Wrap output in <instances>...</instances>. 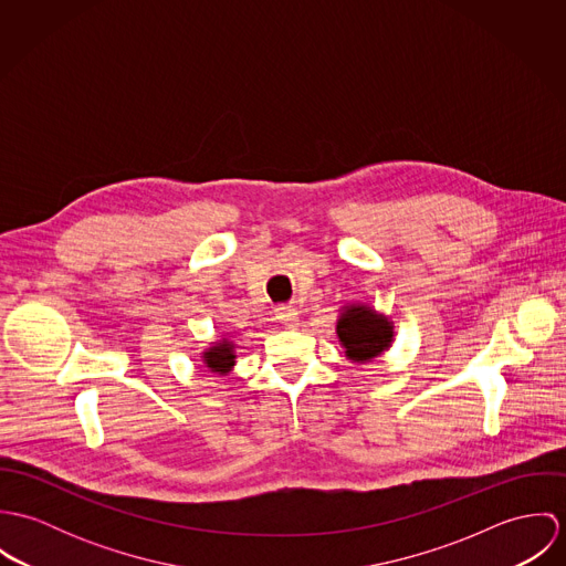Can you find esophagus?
<instances>
[{"instance_id":"1","label":"esophagus","mask_w":566,"mask_h":566,"mask_svg":"<svg viewBox=\"0 0 566 566\" xmlns=\"http://www.w3.org/2000/svg\"><path fill=\"white\" fill-rule=\"evenodd\" d=\"M276 318H279V323L285 324V326H294L298 323V312L294 307L283 305V307H276Z\"/></svg>"}]
</instances>
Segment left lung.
<instances>
[{"mask_svg": "<svg viewBox=\"0 0 566 566\" xmlns=\"http://www.w3.org/2000/svg\"><path fill=\"white\" fill-rule=\"evenodd\" d=\"M392 335V323L364 305L346 307L337 321V337L346 348V357L357 364L381 355L390 346Z\"/></svg>", "mask_w": 566, "mask_h": 566, "instance_id": "left-lung-1", "label": "left lung"}]
</instances>
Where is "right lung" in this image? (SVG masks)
<instances>
[{"instance_id":"right-lung-1","label":"right lung","mask_w":566,"mask_h":566,"mask_svg":"<svg viewBox=\"0 0 566 566\" xmlns=\"http://www.w3.org/2000/svg\"><path fill=\"white\" fill-rule=\"evenodd\" d=\"M205 364H207V368L211 373H218V375L231 373V368L235 366L233 344L229 339H222L220 344H216L209 350H205Z\"/></svg>"}]
</instances>
